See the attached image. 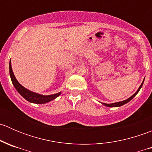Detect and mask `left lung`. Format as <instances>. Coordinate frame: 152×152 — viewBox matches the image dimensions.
I'll use <instances>...</instances> for the list:
<instances>
[{
  "mask_svg": "<svg viewBox=\"0 0 152 152\" xmlns=\"http://www.w3.org/2000/svg\"><path fill=\"white\" fill-rule=\"evenodd\" d=\"M143 82H144V80L142 81V84H141V85H140V87H139L138 90H137V91H136V93H134V94H133L132 96L131 97H129V99H126V100L123 101V102H116V103H113V104H105V103H102V104H104V106H106V107H121V106H122V105L128 103L129 102H130V101H131L132 99L133 98H134V96H135L136 95H137V93H138V92L140 91V88H141V87H142V84H143Z\"/></svg>",
  "mask_w": 152,
  "mask_h": 152,
  "instance_id": "1",
  "label": "left lung"
}]
</instances>
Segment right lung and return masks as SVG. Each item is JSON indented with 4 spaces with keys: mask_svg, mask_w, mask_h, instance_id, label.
I'll use <instances>...</instances> for the list:
<instances>
[{
    "mask_svg": "<svg viewBox=\"0 0 152 152\" xmlns=\"http://www.w3.org/2000/svg\"><path fill=\"white\" fill-rule=\"evenodd\" d=\"M10 74L11 77V80H12V84H13L14 87L17 90V91L29 102L34 104H45L48 102H50V101L53 100L56 98H57L59 95L61 94V92L56 93L53 95H49V96H42V95L38 94V93H34V92L30 91V90H27L24 87H23L18 80L15 78V75H14L13 71H12V65H11V60L10 62Z\"/></svg>",
    "mask_w": 152,
    "mask_h": 152,
    "instance_id": "1",
    "label": "right lung"
}]
</instances>
